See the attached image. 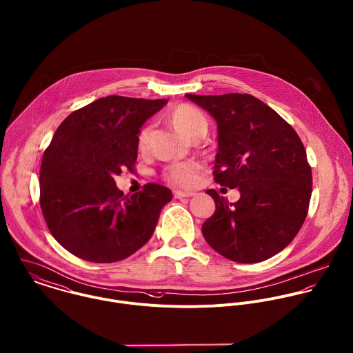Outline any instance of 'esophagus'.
<instances>
[{
    "instance_id": "1",
    "label": "esophagus",
    "mask_w": 353,
    "mask_h": 353,
    "mask_svg": "<svg viewBox=\"0 0 353 353\" xmlns=\"http://www.w3.org/2000/svg\"><path fill=\"white\" fill-rule=\"evenodd\" d=\"M173 194H174V198H177V199L190 198V196L194 195V192H190V191H180V190H176Z\"/></svg>"
}]
</instances>
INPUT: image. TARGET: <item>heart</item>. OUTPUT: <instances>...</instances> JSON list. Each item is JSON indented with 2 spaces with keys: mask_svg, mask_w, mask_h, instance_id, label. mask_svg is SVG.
I'll return each mask as SVG.
<instances>
[{
  "mask_svg": "<svg viewBox=\"0 0 353 353\" xmlns=\"http://www.w3.org/2000/svg\"><path fill=\"white\" fill-rule=\"evenodd\" d=\"M166 120L170 127L181 135L187 141H199L208 132L209 123L206 116L195 106L188 103H181L172 108L168 114ZM151 139V127H143L138 134V148L141 152L147 151L148 144ZM199 165L196 162H180L168 166L163 172V177L177 185H190L198 173Z\"/></svg>",
  "mask_w": 353,
  "mask_h": 353,
  "instance_id": "heart-1",
  "label": "heart"
}]
</instances>
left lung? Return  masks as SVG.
Segmentation results:
<instances>
[{
    "mask_svg": "<svg viewBox=\"0 0 353 353\" xmlns=\"http://www.w3.org/2000/svg\"><path fill=\"white\" fill-rule=\"evenodd\" d=\"M185 97L216 121L215 181L240 191L236 203L206 191L215 212L202 225L205 240L239 263L274 256L300 230L312 192L311 166L299 135L250 94Z\"/></svg>",
    "mask_w": 353,
    "mask_h": 353,
    "instance_id": "8db88e82",
    "label": "left lung"
}]
</instances>
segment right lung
<instances>
[{
    "label": "right lung",
    "instance_id": "1",
    "mask_svg": "<svg viewBox=\"0 0 353 353\" xmlns=\"http://www.w3.org/2000/svg\"><path fill=\"white\" fill-rule=\"evenodd\" d=\"M166 103L109 95L72 112L57 128L42 158L41 209L53 237L74 256L123 261L152 236L170 190L150 183L128 196L114 176L134 170L141 127Z\"/></svg>",
    "mask_w": 353,
    "mask_h": 353
}]
</instances>
